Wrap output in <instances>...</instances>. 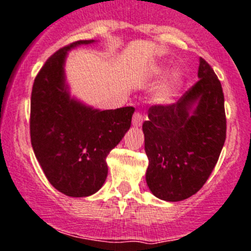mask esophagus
<instances>
[{"label":"esophagus","instance_id":"1","mask_svg":"<svg viewBox=\"0 0 251 251\" xmlns=\"http://www.w3.org/2000/svg\"><path fill=\"white\" fill-rule=\"evenodd\" d=\"M143 125V115L140 112H135L133 116V126H140Z\"/></svg>","mask_w":251,"mask_h":251}]
</instances>
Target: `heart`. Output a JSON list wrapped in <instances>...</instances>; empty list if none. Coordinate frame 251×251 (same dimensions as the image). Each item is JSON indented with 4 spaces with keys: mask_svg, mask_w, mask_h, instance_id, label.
Listing matches in <instances>:
<instances>
[{
    "mask_svg": "<svg viewBox=\"0 0 251 251\" xmlns=\"http://www.w3.org/2000/svg\"><path fill=\"white\" fill-rule=\"evenodd\" d=\"M167 65H157L152 68V76L154 77H163L168 72ZM183 84V75L179 70H173L170 74L167 75L164 81L154 89L152 100L156 104L159 105H168L173 102L174 98L176 97L179 90L181 89Z\"/></svg>",
    "mask_w": 251,
    "mask_h": 251,
    "instance_id": "obj_1",
    "label": "heart"
}]
</instances>
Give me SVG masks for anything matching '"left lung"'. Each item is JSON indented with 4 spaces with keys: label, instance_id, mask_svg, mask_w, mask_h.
Listing matches in <instances>:
<instances>
[{
    "label": "left lung",
    "instance_id": "8db88e82",
    "mask_svg": "<svg viewBox=\"0 0 251 251\" xmlns=\"http://www.w3.org/2000/svg\"><path fill=\"white\" fill-rule=\"evenodd\" d=\"M198 78L174 104L150 107L143 125L147 186L167 202L186 200L203 187L226 140L221 83L202 58Z\"/></svg>",
    "mask_w": 251,
    "mask_h": 251
}]
</instances>
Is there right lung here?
I'll use <instances>...</instances> for the list:
<instances>
[{
	"instance_id": "add662e5",
	"label": "right lung",
	"mask_w": 251,
	"mask_h": 251,
	"mask_svg": "<svg viewBox=\"0 0 251 251\" xmlns=\"http://www.w3.org/2000/svg\"><path fill=\"white\" fill-rule=\"evenodd\" d=\"M94 40L77 41L46 61L31 93V145L48 181L69 197H88L107 176L106 157L122 140L135 108L99 110L70 95L68 51Z\"/></svg>"
}]
</instances>
